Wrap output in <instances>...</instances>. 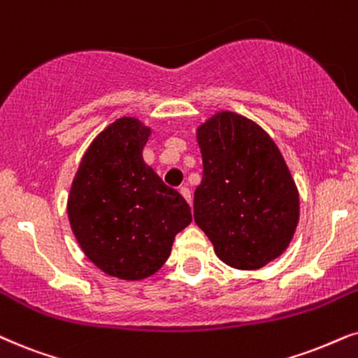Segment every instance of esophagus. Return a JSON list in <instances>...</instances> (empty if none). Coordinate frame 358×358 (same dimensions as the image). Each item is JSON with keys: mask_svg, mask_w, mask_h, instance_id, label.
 Here are the masks:
<instances>
[{"mask_svg": "<svg viewBox=\"0 0 358 358\" xmlns=\"http://www.w3.org/2000/svg\"><path fill=\"white\" fill-rule=\"evenodd\" d=\"M179 192H180V196L185 199V201H187L189 203H192V197H190V189L189 187H185V185H184V187L179 189Z\"/></svg>", "mask_w": 358, "mask_h": 358, "instance_id": "34e87169", "label": "esophagus"}]
</instances>
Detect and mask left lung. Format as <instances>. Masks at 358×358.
I'll list each match as a JSON object with an SVG mask.
<instances>
[{"label":"left lung","mask_w":358,"mask_h":358,"mask_svg":"<svg viewBox=\"0 0 358 358\" xmlns=\"http://www.w3.org/2000/svg\"><path fill=\"white\" fill-rule=\"evenodd\" d=\"M203 174L194 220L236 270H259L289 247L299 192L273 138L243 115L219 111L197 128Z\"/></svg>","instance_id":"1"}]
</instances>
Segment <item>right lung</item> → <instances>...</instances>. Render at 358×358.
Here are the masks:
<instances>
[{
  "label": "right lung",
  "instance_id": "add662e5",
  "mask_svg": "<svg viewBox=\"0 0 358 358\" xmlns=\"http://www.w3.org/2000/svg\"><path fill=\"white\" fill-rule=\"evenodd\" d=\"M150 136L138 118L108 124L82 156L69 192V222L82 252L124 281L155 275L192 222L184 197L143 159Z\"/></svg>",
  "mask_w": 358,
  "mask_h": 358
}]
</instances>
